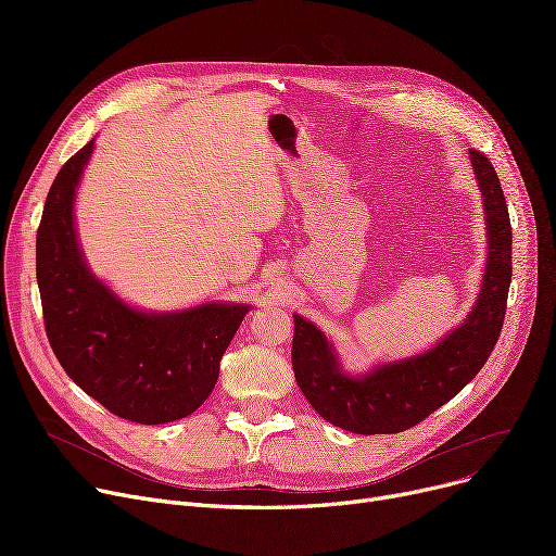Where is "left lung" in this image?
Here are the masks:
<instances>
[{
	"mask_svg": "<svg viewBox=\"0 0 556 556\" xmlns=\"http://www.w3.org/2000/svg\"><path fill=\"white\" fill-rule=\"evenodd\" d=\"M484 198L489 261L478 304L466 323L424 356L383 365L354 378L342 371L331 344L295 315V381L319 417L356 434L403 432L451 401L489 361L501 338L511 283V223L505 193L489 157L471 149Z\"/></svg>",
	"mask_w": 556,
	"mask_h": 556,
	"instance_id": "8db88e82",
	"label": "left lung"
}]
</instances>
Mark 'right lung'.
<instances>
[{
	"instance_id": "right-lung-1",
	"label": "right lung",
	"mask_w": 556,
	"mask_h": 556,
	"mask_svg": "<svg viewBox=\"0 0 556 556\" xmlns=\"http://www.w3.org/2000/svg\"><path fill=\"white\" fill-rule=\"evenodd\" d=\"M92 149L94 139L63 164L45 200L36 237L45 331L67 376L105 410L143 426L178 421L212 394L248 306L153 315L94 279L74 229V193Z\"/></svg>"
}]
</instances>
